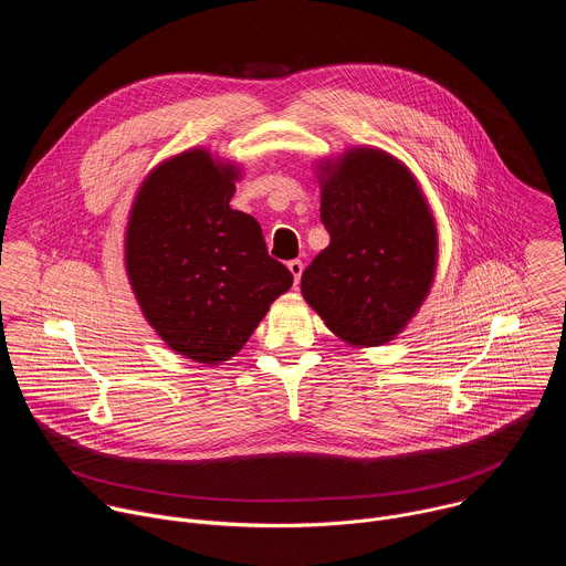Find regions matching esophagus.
<instances>
[{
  "label": "esophagus",
  "instance_id": "esophagus-1",
  "mask_svg": "<svg viewBox=\"0 0 566 566\" xmlns=\"http://www.w3.org/2000/svg\"><path fill=\"white\" fill-rule=\"evenodd\" d=\"M289 271H291V275H293L295 286H297V284H300V277H302V271H304V264H302L300 260H293V262H289Z\"/></svg>",
  "mask_w": 566,
  "mask_h": 566
}]
</instances>
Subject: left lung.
<instances>
[{
	"instance_id": "1",
	"label": "left lung",
	"mask_w": 566,
	"mask_h": 566,
	"mask_svg": "<svg viewBox=\"0 0 566 566\" xmlns=\"http://www.w3.org/2000/svg\"><path fill=\"white\" fill-rule=\"evenodd\" d=\"M315 177L332 241L302 273V295L343 343H391L437 277L439 230L428 197L400 158L374 145L317 158Z\"/></svg>"
}]
</instances>
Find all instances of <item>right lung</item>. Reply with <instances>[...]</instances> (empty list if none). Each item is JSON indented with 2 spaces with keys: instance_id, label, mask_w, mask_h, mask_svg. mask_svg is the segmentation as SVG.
Segmentation results:
<instances>
[{
  "instance_id": "add662e5",
  "label": "right lung",
  "mask_w": 566,
  "mask_h": 566,
  "mask_svg": "<svg viewBox=\"0 0 566 566\" xmlns=\"http://www.w3.org/2000/svg\"><path fill=\"white\" fill-rule=\"evenodd\" d=\"M244 168L208 147L154 166L125 226V273L147 325L201 365L239 354L291 289V271L266 251L260 223L230 208Z\"/></svg>"
}]
</instances>
